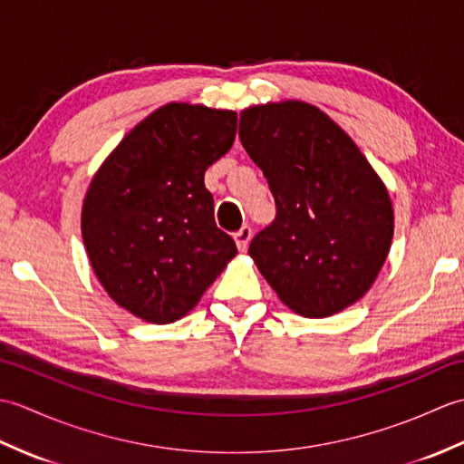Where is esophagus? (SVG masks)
Instances as JSON below:
<instances>
[{
    "mask_svg": "<svg viewBox=\"0 0 464 464\" xmlns=\"http://www.w3.org/2000/svg\"><path fill=\"white\" fill-rule=\"evenodd\" d=\"M251 237H253V229L249 225H243L241 229L235 233V243H237V247H239V251H245L249 247V241H251Z\"/></svg>",
    "mask_w": 464,
    "mask_h": 464,
    "instance_id": "1",
    "label": "esophagus"
}]
</instances>
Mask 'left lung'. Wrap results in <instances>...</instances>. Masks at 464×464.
Masks as SVG:
<instances>
[{"mask_svg": "<svg viewBox=\"0 0 464 464\" xmlns=\"http://www.w3.org/2000/svg\"><path fill=\"white\" fill-rule=\"evenodd\" d=\"M239 137L277 207L249 245L261 275L303 317L347 309L369 291L391 249L392 207L379 175L309 103L249 107Z\"/></svg>", "mask_w": 464, "mask_h": 464, "instance_id": "left-lung-1", "label": "left lung"}]
</instances>
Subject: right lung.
Returning <instances> with one entry per match:
<instances>
[{"label":"right lung","instance_id":"add662e5","mask_svg":"<svg viewBox=\"0 0 464 464\" xmlns=\"http://www.w3.org/2000/svg\"><path fill=\"white\" fill-rule=\"evenodd\" d=\"M235 133V111L169 103L127 133L93 177L85 249L105 291L135 317L181 319L237 255L203 181Z\"/></svg>","mask_w":464,"mask_h":464}]
</instances>
